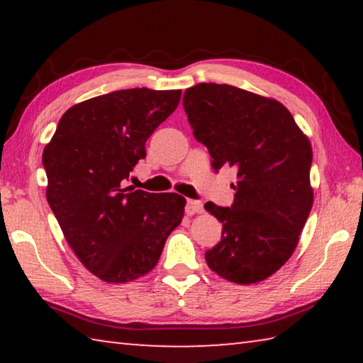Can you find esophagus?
<instances>
[{"instance_id": "1", "label": "esophagus", "mask_w": 363, "mask_h": 363, "mask_svg": "<svg viewBox=\"0 0 363 363\" xmlns=\"http://www.w3.org/2000/svg\"><path fill=\"white\" fill-rule=\"evenodd\" d=\"M201 210H203V205H201V201L187 200V205H186L187 216H194V214H196V213H201Z\"/></svg>"}]
</instances>
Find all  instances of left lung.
I'll list each match as a JSON object with an SVG mask.
<instances>
[{
  "instance_id": "left-lung-1",
  "label": "left lung",
  "mask_w": 363,
  "mask_h": 363,
  "mask_svg": "<svg viewBox=\"0 0 363 363\" xmlns=\"http://www.w3.org/2000/svg\"><path fill=\"white\" fill-rule=\"evenodd\" d=\"M182 104L213 168L237 171L232 206L205 205L223 223L208 266L233 284L266 280L290 259L314 203L309 139L284 104L230 84L192 86Z\"/></svg>"
}]
</instances>
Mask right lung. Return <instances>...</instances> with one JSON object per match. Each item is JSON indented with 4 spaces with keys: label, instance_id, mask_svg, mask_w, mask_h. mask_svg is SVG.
<instances>
[{
    "label": "right lung",
    "instance_id": "right-lung-1",
    "mask_svg": "<svg viewBox=\"0 0 363 363\" xmlns=\"http://www.w3.org/2000/svg\"><path fill=\"white\" fill-rule=\"evenodd\" d=\"M181 89H121L75 104L43 150L46 199L83 266L108 284L157 266L186 199L121 189L145 143L174 112Z\"/></svg>",
    "mask_w": 363,
    "mask_h": 363
}]
</instances>
